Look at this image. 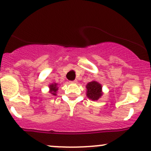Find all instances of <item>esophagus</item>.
<instances>
[{
	"mask_svg": "<svg viewBox=\"0 0 151 151\" xmlns=\"http://www.w3.org/2000/svg\"><path fill=\"white\" fill-rule=\"evenodd\" d=\"M71 83H77V80H73V81H71Z\"/></svg>",
	"mask_w": 151,
	"mask_h": 151,
	"instance_id": "obj_1",
	"label": "esophagus"
}]
</instances>
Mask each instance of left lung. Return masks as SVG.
<instances>
[{
	"label": "left lung",
	"mask_w": 151,
	"mask_h": 151,
	"mask_svg": "<svg viewBox=\"0 0 151 151\" xmlns=\"http://www.w3.org/2000/svg\"><path fill=\"white\" fill-rule=\"evenodd\" d=\"M87 88V96L90 99L93 100V101H96L98 100L100 97L102 96L103 93L101 89L102 87L100 83H99L96 81H92L90 82L86 85Z\"/></svg>",
	"instance_id": "1"
}]
</instances>
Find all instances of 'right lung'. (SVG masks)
<instances>
[{
	"label": "right lung",
	"instance_id": "add662e5",
	"mask_svg": "<svg viewBox=\"0 0 151 151\" xmlns=\"http://www.w3.org/2000/svg\"><path fill=\"white\" fill-rule=\"evenodd\" d=\"M57 85V83H52V84L50 85V86H49V88H50V93L52 95H57V91L58 90V88Z\"/></svg>",
	"mask_w": 151,
	"mask_h": 151
}]
</instances>
